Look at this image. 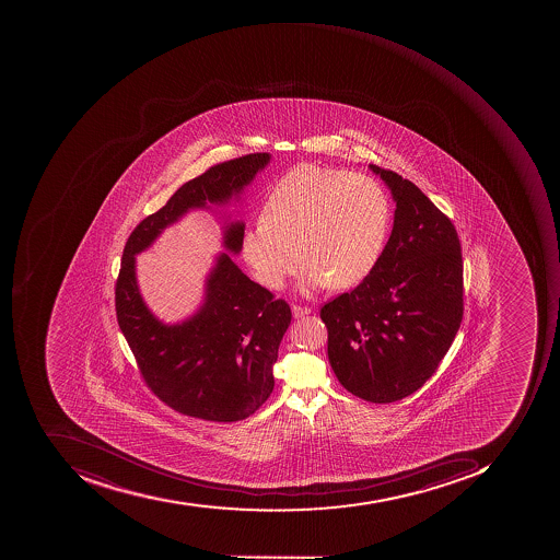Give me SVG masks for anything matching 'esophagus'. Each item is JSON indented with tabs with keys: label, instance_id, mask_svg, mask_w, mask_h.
Here are the masks:
<instances>
[{
	"label": "esophagus",
	"instance_id": "obj_1",
	"mask_svg": "<svg viewBox=\"0 0 560 560\" xmlns=\"http://www.w3.org/2000/svg\"><path fill=\"white\" fill-rule=\"evenodd\" d=\"M311 307L306 306H298V304H294L293 306V316L294 318H303V316L310 315Z\"/></svg>",
	"mask_w": 560,
	"mask_h": 560
}]
</instances>
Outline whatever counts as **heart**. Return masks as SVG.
I'll return each mask as SVG.
<instances>
[{
    "instance_id": "b5f03b06",
    "label": "heart",
    "mask_w": 560,
    "mask_h": 560,
    "mask_svg": "<svg viewBox=\"0 0 560 560\" xmlns=\"http://www.w3.org/2000/svg\"><path fill=\"white\" fill-rule=\"evenodd\" d=\"M390 220V200L377 179L304 163L267 194L262 220L242 237V257L266 288H282L301 257L306 291L329 282L351 288L377 266Z\"/></svg>"
}]
</instances>
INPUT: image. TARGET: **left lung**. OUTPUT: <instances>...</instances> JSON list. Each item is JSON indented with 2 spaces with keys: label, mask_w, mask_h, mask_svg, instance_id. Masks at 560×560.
<instances>
[{
  "label": "left lung",
  "mask_w": 560,
  "mask_h": 560,
  "mask_svg": "<svg viewBox=\"0 0 560 560\" xmlns=\"http://www.w3.org/2000/svg\"><path fill=\"white\" fill-rule=\"evenodd\" d=\"M369 168L397 207L390 238L373 271L319 316L340 384L388 404L421 388L453 345L463 319V257L453 223L412 182Z\"/></svg>",
  "instance_id": "left-lung-1"
}]
</instances>
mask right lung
I'll use <instances>...</instances> for the list:
<instances>
[{"label": "right lung", "mask_w": 560, "mask_h": 560, "mask_svg": "<svg viewBox=\"0 0 560 560\" xmlns=\"http://www.w3.org/2000/svg\"><path fill=\"white\" fill-rule=\"evenodd\" d=\"M271 161L245 154L185 183L163 209L129 235L116 282L119 328L148 387L176 412L206 421L235 422L256 412L275 388L272 365L291 323L285 301L250 281L232 260L242 250L244 222L225 217L223 249L206 279L194 315L166 325L151 313L136 279V256L190 210H210L241 200L245 187Z\"/></svg>", "instance_id": "right-lung-1"}]
</instances>
